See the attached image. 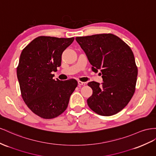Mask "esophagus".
I'll return each instance as SVG.
<instances>
[{
  "label": "esophagus",
  "mask_w": 156,
  "mask_h": 156,
  "mask_svg": "<svg viewBox=\"0 0 156 156\" xmlns=\"http://www.w3.org/2000/svg\"><path fill=\"white\" fill-rule=\"evenodd\" d=\"M77 83H78V85H85V82H82V81H78L77 82Z\"/></svg>",
  "instance_id": "34e87169"
}]
</instances>
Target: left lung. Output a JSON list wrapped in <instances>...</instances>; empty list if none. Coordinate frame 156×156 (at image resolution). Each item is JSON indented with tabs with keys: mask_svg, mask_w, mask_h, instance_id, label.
<instances>
[{
	"mask_svg": "<svg viewBox=\"0 0 156 156\" xmlns=\"http://www.w3.org/2000/svg\"><path fill=\"white\" fill-rule=\"evenodd\" d=\"M75 40L86 54L94 72L100 71L103 83L88 85L92 94L88 106L98 114L110 116L122 110L135 91L138 69L133 51L120 38L113 34L77 37Z\"/></svg>",
	"mask_w": 156,
	"mask_h": 156,
	"instance_id": "1",
	"label": "left lung"
}]
</instances>
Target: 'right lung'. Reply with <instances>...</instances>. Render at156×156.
<instances>
[{"label":"right lung","instance_id":"right-lung-1","mask_svg":"<svg viewBox=\"0 0 156 156\" xmlns=\"http://www.w3.org/2000/svg\"><path fill=\"white\" fill-rule=\"evenodd\" d=\"M74 37L35 38L21 53L17 77L23 100L36 115L52 119L64 112L77 86L75 79H54L52 71L61 66L63 52Z\"/></svg>","mask_w":156,"mask_h":156}]
</instances>
